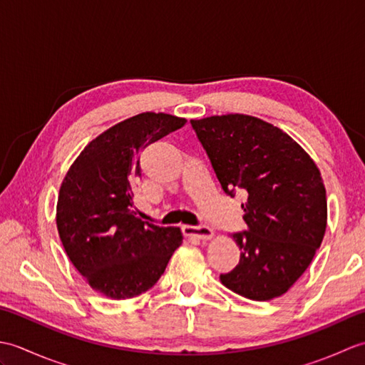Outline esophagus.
<instances>
[{
  "label": "esophagus",
  "mask_w": 365,
  "mask_h": 365,
  "mask_svg": "<svg viewBox=\"0 0 365 365\" xmlns=\"http://www.w3.org/2000/svg\"><path fill=\"white\" fill-rule=\"evenodd\" d=\"M182 232L185 237H195L199 240H210L213 230L208 226H183Z\"/></svg>",
  "instance_id": "34e87169"
}]
</instances>
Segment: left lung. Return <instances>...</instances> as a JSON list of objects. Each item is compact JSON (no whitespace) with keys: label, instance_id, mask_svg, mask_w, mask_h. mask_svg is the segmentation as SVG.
Here are the masks:
<instances>
[{"label":"left lung","instance_id":"8db88e82","mask_svg":"<svg viewBox=\"0 0 365 365\" xmlns=\"http://www.w3.org/2000/svg\"><path fill=\"white\" fill-rule=\"evenodd\" d=\"M226 195H246L242 250L221 282L247 299L281 297L298 281L327 230V190L314 160L271 123L245 114L191 120Z\"/></svg>","mask_w":365,"mask_h":365}]
</instances>
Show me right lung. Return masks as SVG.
I'll use <instances>...</instances> for the list:
<instances>
[{
    "label": "right lung",
    "mask_w": 365,
    "mask_h": 365,
    "mask_svg": "<svg viewBox=\"0 0 365 365\" xmlns=\"http://www.w3.org/2000/svg\"><path fill=\"white\" fill-rule=\"evenodd\" d=\"M165 113H143L91 141L61 185L56 224L73 267L96 292L127 299L147 292L182 245L178 227L138 218L133 185L139 152L185 125Z\"/></svg>",
    "instance_id": "right-lung-1"
}]
</instances>
